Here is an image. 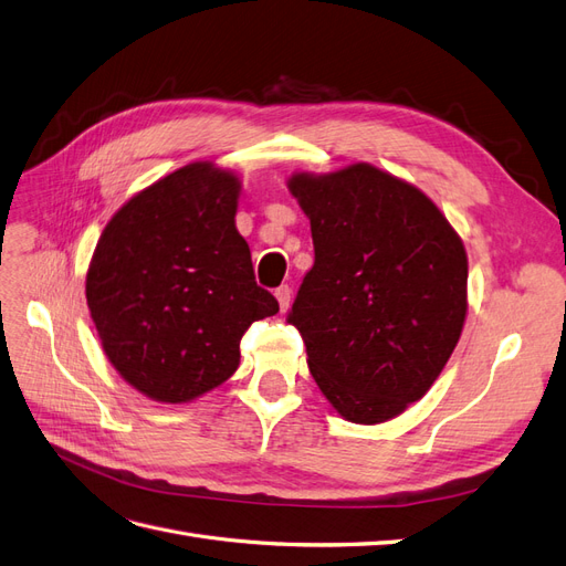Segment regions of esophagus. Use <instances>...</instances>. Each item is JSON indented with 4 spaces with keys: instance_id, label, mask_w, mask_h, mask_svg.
Masks as SVG:
<instances>
[{
    "instance_id": "1",
    "label": "esophagus",
    "mask_w": 566,
    "mask_h": 566,
    "mask_svg": "<svg viewBox=\"0 0 566 566\" xmlns=\"http://www.w3.org/2000/svg\"><path fill=\"white\" fill-rule=\"evenodd\" d=\"M290 297H293V290H290V285H281L276 287V300L281 304V312H285L290 306Z\"/></svg>"
}]
</instances>
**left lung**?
<instances>
[{"instance_id": "left-lung-1", "label": "left lung", "mask_w": 566, "mask_h": 566, "mask_svg": "<svg viewBox=\"0 0 566 566\" xmlns=\"http://www.w3.org/2000/svg\"><path fill=\"white\" fill-rule=\"evenodd\" d=\"M314 266L287 323L337 413L385 422L439 378L468 312V254L437 205L378 167L295 175Z\"/></svg>"}]
</instances>
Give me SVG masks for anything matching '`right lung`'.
<instances>
[{
	"instance_id": "right-lung-1",
	"label": "right lung",
	"mask_w": 566,
	"mask_h": 566,
	"mask_svg": "<svg viewBox=\"0 0 566 566\" xmlns=\"http://www.w3.org/2000/svg\"><path fill=\"white\" fill-rule=\"evenodd\" d=\"M241 184L186 165L134 196L101 233L87 304L106 356L146 397L181 403L229 380L241 339L279 302L235 231Z\"/></svg>"
}]
</instances>
